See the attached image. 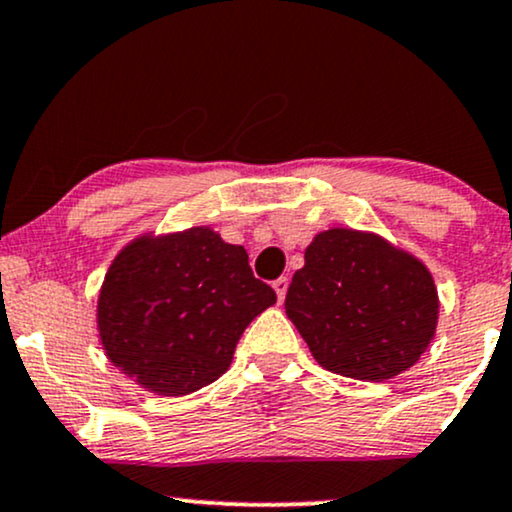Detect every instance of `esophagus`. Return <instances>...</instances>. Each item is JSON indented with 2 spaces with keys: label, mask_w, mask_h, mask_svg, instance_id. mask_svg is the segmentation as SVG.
<instances>
[{
  "label": "esophagus",
  "mask_w": 512,
  "mask_h": 512,
  "mask_svg": "<svg viewBox=\"0 0 512 512\" xmlns=\"http://www.w3.org/2000/svg\"><path fill=\"white\" fill-rule=\"evenodd\" d=\"M272 286H274V291H276V298H279V303H281V300L286 298V291H288V279H286V276H281V279H276V281L272 283Z\"/></svg>",
  "instance_id": "obj_1"
}]
</instances>
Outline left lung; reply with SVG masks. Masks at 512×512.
I'll return each mask as SVG.
<instances>
[{
	"label": "left lung",
	"instance_id": "8db88e82",
	"mask_svg": "<svg viewBox=\"0 0 512 512\" xmlns=\"http://www.w3.org/2000/svg\"><path fill=\"white\" fill-rule=\"evenodd\" d=\"M286 315L315 360L360 381L398 377L434 341L439 293L432 272L379 233H317L293 274Z\"/></svg>",
	"mask_w": 512,
	"mask_h": 512
}]
</instances>
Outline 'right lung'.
<instances>
[{
  "label": "right lung",
  "instance_id": "obj_1",
  "mask_svg": "<svg viewBox=\"0 0 512 512\" xmlns=\"http://www.w3.org/2000/svg\"><path fill=\"white\" fill-rule=\"evenodd\" d=\"M276 303L243 245L209 226L143 233L104 274L97 331L109 362L157 396H188L231 367L248 324Z\"/></svg>",
  "mask_w": 512,
  "mask_h": 512
}]
</instances>
